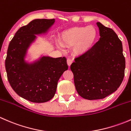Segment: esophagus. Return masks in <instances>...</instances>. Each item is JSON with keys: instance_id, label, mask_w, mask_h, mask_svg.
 I'll return each instance as SVG.
<instances>
[{"instance_id": "esophagus-1", "label": "esophagus", "mask_w": 131, "mask_h": 131, "mask_svg": "<svg viewBox=\"0 0 131 131\" xmlns=\"http://www.w3.org/2000/svg\"><path fill=\"white\" fill-rule=\"evenodd\" d=\"M72 62H73V61H72L71 59H69V58H68V59H67V64L68 65V67H70V65L72 64Z\"/></svg>"}]
</instances>
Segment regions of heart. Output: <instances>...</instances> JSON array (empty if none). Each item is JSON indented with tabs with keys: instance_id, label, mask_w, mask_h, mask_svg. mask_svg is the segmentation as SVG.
<instances>
[{
	"instance_id": "obj_1",
	"label": "heart",
	"mask_w": 131,
	"mask_h": 131,
	"mask_svg": "<svg viewBox=\"0 0 131 131\" xmlns=\"http://www.w3.org/2000/svg\"><path fill=\"white\" fill-rule=\"evenodd\" d=\"M97 39V31L93 26L73 27L63 31L59 41L63 47H72L75 56L87 53L94 46Z\"/></svg>"
}]
</instances>
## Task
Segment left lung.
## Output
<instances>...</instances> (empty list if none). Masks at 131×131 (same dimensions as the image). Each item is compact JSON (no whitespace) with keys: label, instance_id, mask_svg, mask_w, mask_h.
Here are the masks:
<instances>
[{"label":"left lung","instance_id":"left-lung-1","mask_svg":"<svg viewBox=\"0 0 131 131\" xmlns=\"http://www.w3.org/2000/svg\"><path fill=\"white\" fill-rule=\"evenodd\" d=\"M96 24L100 40L70 66L78 94L89 100L103 99L117 91L125 73L122 42L112 29Z\"/></svg>","mask_w":131,"mask_h":131}]
</instances>
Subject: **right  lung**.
I'll use <instances>...</instances> for the list:
<instances>
[{"instance_id": "add662e5", "label": "right lung", "mask_w": 131, "mask_h": 131, "mask_svg": "<svg viewBox=\"0 0 131 131\" xmlns=\"http://www.w3.org/2000/svg\"><path fill=\"white\" fill-rule=\"evenodd\" d=\"M54 19H36L21 27L7 49L5 61L7 79L13 89L23 98L34 103H44L54 96L58 82L68 70L65 57L42 56L32 63L25 58L36 35L46 34Z\"/></svg>"}]
</instances>
